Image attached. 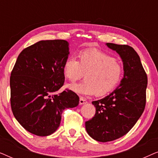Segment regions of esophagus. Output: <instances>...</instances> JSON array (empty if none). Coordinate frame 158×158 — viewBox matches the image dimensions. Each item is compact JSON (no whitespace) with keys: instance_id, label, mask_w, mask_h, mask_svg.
Returning a JSON list of instances; mask_svg holds the SVG:
<instances>
[{"instance_id":"1","label":"esophagus","mask_w":158,"mask_h":158,"mask_svg":"<svg viewBox=\"0 0 158 158\" xmlns=\"http://www.w3.org/2000/svg\"><path fill=\"white\" fill-rule=\"evenodd\" d=\"M80 104L81 105H83V104H85V103H87V101L85 100V98H83V97H82V96H81L80 97Z\"/></svg>"}]
</instances>
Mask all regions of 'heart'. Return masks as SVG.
<instances>
[{
	"label": "heart",
	"instance_id": "heart-1",
	"mask_svg": "<svg viewBox=\"0 0 158 158\" xmlns=\"http://www.w3.org/2000/svg\"><path fill=\"white\" fill-rule=\"evenodd\" d=\"M77 57L78 61L73 57H68L62 66L64 77L71 83L81 79L85 73V81L69 86L73 91L83 95L104 96L122 81V64L111 55L89 49L80 52Z\"/></svg>",
	"mask_w": 158,
	"mask_h": 158
}]
</instances>
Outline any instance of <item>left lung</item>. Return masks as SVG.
<instances>
[{"mask_svg": "<svg viewBox=\"0 0 158 158\" xmlns=\"http://www.w3.org/2000/svg\"><path fill=\"white\" fill-rule=\"evenodd\" d=\"M106 45L120 55L124 74L120 85L111 94L93 101L96 114L85 122L88 135L102 142L122 137L135 126L145 107L148 85V76L132 47L113 43Z\"/></svg>", "mask_w": 158, "mask_h": 158, "instance_id": "left-lung-1", "label": "left lung"}]
</instances>
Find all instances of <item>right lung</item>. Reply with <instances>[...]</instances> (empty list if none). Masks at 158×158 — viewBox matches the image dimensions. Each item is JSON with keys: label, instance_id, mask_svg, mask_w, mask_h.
<instances>
[{"label": "right lung", "instance_id": "add662e5", "mask_svg": "<svg viewBox=\"0 0 158 158\" xmlns=\"http://www.w3.org/2000/svg\"><path fill=\"white\" fill-rule=\"evenodd\" d=\"M63 40H42L23 49L10 73V106L16 119L30 133L50 135L60 127L62 111L79 97L63 85L64 62L69 55Z\"/></svg>", "mask_w": 158, "mask_h": 158}]
</instances>
